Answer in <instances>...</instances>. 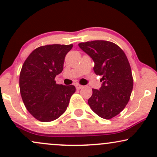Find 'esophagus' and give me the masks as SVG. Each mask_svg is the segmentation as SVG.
<instances>
[{
    "mask_svg": "<svg viewBox=\"0 0 157 157\" xmlns=\"http://www.w3.org/2000/svg\"><path fill=\"white\" fill-rule=\"evenodd\" d=\"M75 86H76V89H81V88H82V86L80 85V84H78V83L76 84Z\"/></svg>",
    "mask_w": 157,
    "mask_h": 157,
    "instance_id": "obj_1",
    "label": "esophagus"
}]
</instances>
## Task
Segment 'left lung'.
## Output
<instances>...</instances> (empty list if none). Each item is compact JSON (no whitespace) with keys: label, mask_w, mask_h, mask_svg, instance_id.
Listing matches in <instances>:
<instances>
[{"label":"left lung","mask_w":157,"mask_h":157,"mask_svg":"<svg viewBox=\"0 0 157 157\" xmlns=\"http://www.w3.org/2000/svg\"><path fill=\"white\" fill-rule=\"evenodd\" d=\"M78 45L94 61V73L102 76V86L99 90L92 89L88 104L101 118H113L125 108L133 86L126 55L117 44L108 41L81 42Z\"/></svg>","instance_id":"obj_1"}]
</instances>
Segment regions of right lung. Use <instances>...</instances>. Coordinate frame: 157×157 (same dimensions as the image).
Instances as JSON below:
<instances>
[{
	"label": "right lung",
	"instance_id": "obj_1",
	"mask_svg": "<svg viewBox=\"0 0 157 157\" xmlns=\"http://www.w3.org/2000/svg\"><path fill=\"white\" fill-rule=\"evenodd\" d=\"M73 44H48L34 50L22 65L20 92L25 107L36 119L56 120L65 113L75 92L73 85L56 84V75L63 70L66 54Z\"/></svg>",
	"mask_w": 157,
	"mask_h": 157
}]
</instances>
